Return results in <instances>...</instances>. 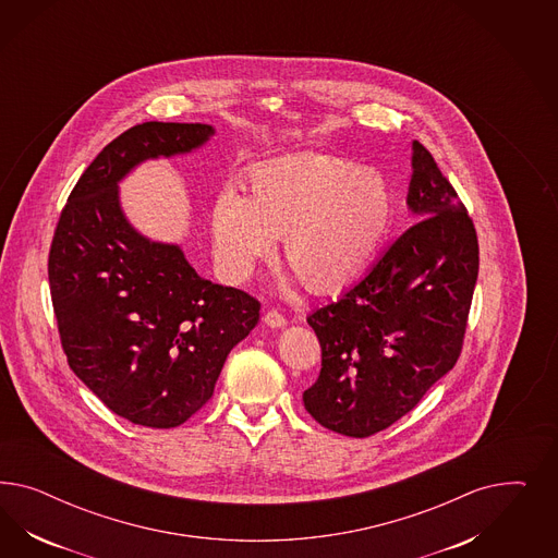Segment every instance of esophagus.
Instances as JSON below:
<instances>
[{
	"label": "esophagus",
	"mask_w": 558,
	"mask_h": 558,
	"mask_svg": "<svg viewBox=\"0 0 558 558\" xmlns=\"http://www.w3.org/2000/svg\"><path fill=\"white\" fill-rule=\"evenodd\" d=\"M264 322H266V325H270V327H284V325H287V317H284L280 311L270 308V311L264 315Z\"/></svg>",
	"instance_id": "obj_1"
}]
</instances>
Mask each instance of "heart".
Returning a JSON list of instances; mask_svg holds the SVG:
<instances>
[{"label":"heart","mask_w":558,"mask_h":558,"mask_svg":"<svg viewBox=\"0 0 558 558\" xmlns=\"http://www.w3.org/2000/svg\"><path fill=\"white\" fill-rule=\"evenodd\" d=\"M397 198L389 180L355 163L317 157L255 169L252 198L225 186L210 208L220 276L239 284L284 235L287 259L317 290L352 282L389 235Z\"/></svg>","instance_id":"heart-1"}]
</instances>
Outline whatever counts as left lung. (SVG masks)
Returning <instances> with one entry per match:
<instances>
[{
    "instance_id": "8db88e82",
    "label": "left lung",
    "mask_w": 558,
    "mask_h": 558,
    "mask_svg": "<svg viewBox=\"0 0 558 558\" xmlns=\"http://www.w3.org/2000/svg\"><path fill=\"white\" fill-rule=\"evenodd\" d=\"M407 203L420 219L341 299L306 317L322 343V372L303 392L323 427L368 438L399 422L464 345L478 236L432 153L413 143Z\"/></svg>"
}]
</instances>
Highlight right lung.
I'll use <instances>...</instances> for the list:
<instances>
[{
    "instance_id": "add662e5",
    "label": "right lung",
    "mask_w": 558,
    "mask_h": 558,
    "mask_svg": "<svg viewBox=\"0 0 558 558\" xmlns=\"http://www.w3.org/2000/svg\"><path fill=\"white\" fill-rule=\"evenodd\" d=\"M213 133L157 120L124 131L71 190L49 250L71 371L110 411L145 427H175L201 411L227 355L259 322L257 299L201 278L178 245L138 235L119 206L129 169L190 151Z\"/></svg>"
}]
</instances>
